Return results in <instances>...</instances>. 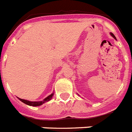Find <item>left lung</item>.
Segmentation results:
<instances>
[{"label": "left lung", "mask_w": 132, "mask_h": 132, "mask_svg": "<svg viewBox=\"0 0 132 132\" xmlns=\"http://www.w3.org/2000/svg\"><path fill=\"white\" fill-rule=\"evenodd\" d=\"M110 35H111V36L112 37H114V39H115L116 40H117V39H116V37H115V36H114V35L113 34H112V32H110Z\"/></svg>", "instance_id": "8db88e82"}]
</instances>
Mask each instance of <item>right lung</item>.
I'll return each instance as SVG.
<instances>
[{
	"label": "right lung",
	"instance_id": "add662e5",
	"mask_svg": "<svg viewBox=\"0 0 132 132\" xmlns=\"http://www.w3.org/2000/svg\"><path fill=\"white\" fill-rule=\"evenodd\" d=\"M53 95H54V93H52L51 95H50L49 96H48L47 97L45 98L44 100H42V101H40V102H30V101H28V100H22V99H20V98H18L19 100H20L21 102H22L24 104H27L28 106H41L44 103H46V102H48L50 100H51L52 97H53Z\"/></svg>",
	"mask_w": 132,
	"mask_h": 132
}]
</instances>
